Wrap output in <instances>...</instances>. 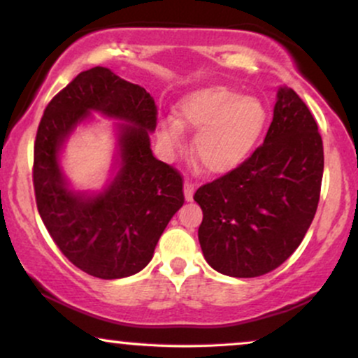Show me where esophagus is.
<instances>
[{"mask_svg":"<svg viewBox=\"0 0 358 358\" xmlns=\"http://www.w3.org/2000/svg\"><path fill=\"white\" fill-rule=\"evenodd\" d=\"M195 187H196V185L193 183L192 180H185V185H183L185 199H187V200H192L193 199V192H195Z\"/></svg>","mask_w":358,"mask_h":358,"instance_id":"34e87169","label":"esophagus"}]
</instances>
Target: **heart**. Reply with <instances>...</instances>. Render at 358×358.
Instances as JSON below:
<instances>
[{
	"label": "heart",
	"instance_id": "1",
	"mask_svg": "<svg viewBox=\"0 0 358 358\" xmlns=\"http://www.w3.org/2000/svg\"><path fill=\"white\" fill-rule=\"evenodd\" d=\"M178 122L159 126L158 139L166 151L183 145V129H199L193 155L212 173L239 166L256 146L266 124V110L254 97L239 96L224 85H210L188 94L176 108Z\"/></svg>",
	"mask_w": 358,
	"mask_h": 358
}]
</instances>
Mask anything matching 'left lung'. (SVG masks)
<instances>
[{"instance_id":"obj_1","label":"left lung","mask_w":358,"mask_h":358,"mask_svg":"<svg viewBox=\"0 0 358 358\" xmlns=\"http://www.w3.org/2000/svg\"><path fill=\"white\" fill-rule=\"evenodd\" d=\"M322 178L323 141L313 114L293 89H279L264 143L193 195L203 212L205 261L234 278L279 268L313 222Z\"/></svg>"}]
</instances>
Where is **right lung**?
Returning <instances> with one entry per match:
<instances>
[{"mask_svg":"<svg viewBox=\"0 0 358 358\" xmlns=\"http://www.w3.org/2000/svg\"><path fill=\"white\" fill-rule=\"evenodd\" d=\"M89 110L128 122L120 131L122 170L108 190L96 197L69 191L58 168L61 143ZM156 116L158 109L146 89L108 67L80 72L45 108L34 148L36 208L60 252L94 278L139 273L185 202L182 173L151 153L150 131L156 127Z\"/></svg>","mask_w":358,"mask_h":358,"instance_id":"add662e5","label":"right lung"}]
</instances>
